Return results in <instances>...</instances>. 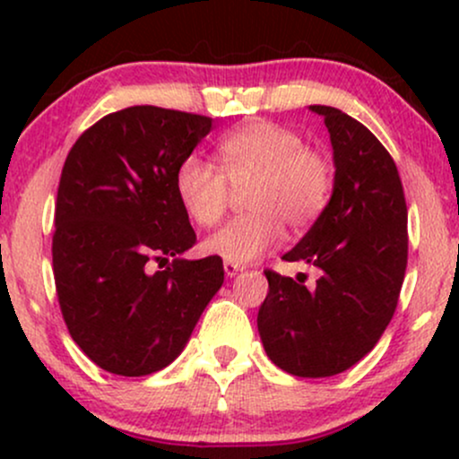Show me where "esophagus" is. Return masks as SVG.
<instances>
[{"instance_id": "34e87169", "label": "esophagus", "mask_w": 459, "mask_h": 459, "mask_svg": "<svg viewBox=\"0 0 459 459\" xmlns=\"http://www.w3.org/2000/svg\"><path fill=\"white\" fill-rule=\"evenodd\" d=\"M224 272L226 276H237L239 272H244V265H239V263H233V261H224Z\"/></svg>"}]
</instances>
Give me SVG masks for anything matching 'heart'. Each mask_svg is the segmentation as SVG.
Instances as JSON below:
<instances>
[{
  "instance_id": "b5f03b06",
  "label": "heart",
  "mask_w": 459,
  "mask_h": 459,
  "mask_svg": "<svg viewBox=\"0 0 459 459\" xmlns=\"http://www.w3.org/2000/svg\"><path fill=\"white\" fill-rule=\"evenodd\" d=\"M218 163L183 157L175 189L189 218L215 226L226 215L230 187H246L250 212L235 218L204 241V252L224 261L247 263L278 246L282 224L304 230L317 222L334 192V161L304 144L298 131L270 120H255L220 138Z\"/></svg>"
}]
</instances>
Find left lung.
Wrapping results in <instances>:
<instances>
[{"instance_id": "obj_1", "label": "left lung", "mask_w": 459, "mask_h": 459, "mask_svg": "<svg viewBox=\"0 0 459 459\" xmlns=\"http://www.w3.org/2000/svg\"><path fill=\"white\" fill-rule=\"evenodd\" d=\"M334 192L302 241L282 256L317 267L313 289L265 270L256 325L267 356L298 377L354 367L391 324L408 265V207L391 152L365 125L328 105Z\"/></svg>"}]
</instances>
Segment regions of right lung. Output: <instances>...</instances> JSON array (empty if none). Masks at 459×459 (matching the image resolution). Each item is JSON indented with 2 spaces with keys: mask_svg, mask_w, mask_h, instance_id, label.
<instances>
[{
  "mask_svg": "<svg viewBox=\"0 0 459 459\" xmlns=\"http://www.w3.org/2000/svg\"><path fill=\"white\" fill-rule=\"evenodd\" d=\"M200 114L134 105L79 135L56 200V293L73 341L97 367L140 377L170 365L224 282L196 244L175 172L212 131ZM151 274L148 263L167 262Z\"/></svg>",
  "mask_w": 459,
  "mask_h": 459,
  "instance_id": "obj_1",
  "label": "right lung"
}]
</instances>
